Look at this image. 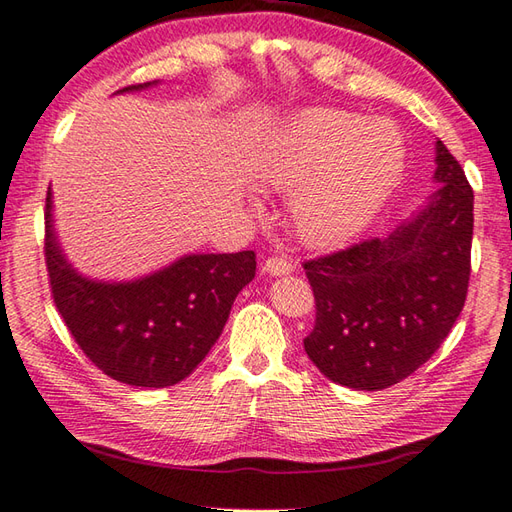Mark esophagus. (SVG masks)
Masks as SVG:
<instances>
[{"label":"esophagus","instance_id":"34e87169","mask_svg":"<svg viewBox=\"0 0 512 512\" xmlns=\"http://www.w3.org/2000/svg\"><path fill=\"white\" fill-rule=\"evenodd\" d=\"M264 270L268 275H273V277H281V275H288V273H292V270H295V264L290 262V259H286V257H268L266 262H264Z\"/></svg>","mask_w":512,"mask_h":512}]
</instances>
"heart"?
I'll return each instance as SVG.
<instances>
[{
    "mask_svg": "<svg viewBox=\"0 0 512 512\" xmlns=\"http://www.w3.org/2000/svg\"><path fill=\"white\" fill-rule=\"evenodd\" d=\"M405 169V140L383 118L345 110L297 116L262 165V180L292 191L290 220L303 242H345L374 220Z\"/></svg>",
    "mask_w": 512,
    "mask_h": 512,
    "instance_id": "obj_1",
    "label": "heart"
}]
</instances>
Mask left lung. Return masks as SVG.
<instances>
[{
	"label": "left lung",
	"mask_w": 512,
	"mask_h": 512,
	"mask_svg": "<svg viewBox=\"0 0 512 512\" xmlns=\"http://www.w3.org/2000/svg\"><path fill=\"white\" fill-rule=\"evenodd\" d=\"M436 151L440 189L413 220L303 262L317 308L303 347L332 383L365 391L400 383L438 352L460 317L473 189L442 140Z\"/></svg>",
	"instance_id": "1"
}]
</instances>
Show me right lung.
I'll return each mask as SVG.
<instances>
[{"label":"right lung","mask_w":512,"mask_h":512,"mask_svg":"<svg viewBox=\"0 0 512 512\" xmlns=\"http://www.w3.org/2000/svg\"><path fill=\"white\" fill-rule=\"evenodd\" d=\"M129 85L118 92L147 88ZM46 193L48 284L76 345L118 383L171 387L187 378L220 339L237 292L255 277V253L189 255L132 284H101L74 273L52 233Z\"/></svg>","instance_id":"right-lung-1"}]
</instances>
